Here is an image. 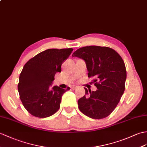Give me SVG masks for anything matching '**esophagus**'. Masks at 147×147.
Instances as JSON below:
<instances>
[{
	"mask_svg": "<svg viewBox=\"0 0 147 147\" xmlns=\"http://www.w3.org/2000/svg\"><path fill=\"white\" fill-rule=\"evenodd\" d=\"M76 88H77V86H73L71 87V90H76Z\"/></svg>",
	"mask_w": 147,
	"mask_h": 147,
	"instance_id": "obj_1",
	"label": "esophagus"
}]
</instances>
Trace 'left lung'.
I'll use <instances>...</instances> for the list:
<instances>
[{
	"mask_svg": "<svg viewBox=\"0 0 147 147\" xmlns=\"http://www.w3.org/2000/svg\"><path fill=\"white\" fill-rule=\"evenodd\" d=\"M72 56L85 61L88 78H93L96 91H88L78 101L80 110L93 119L107 117L120 101L125 88L127 71L123 60L108 47L90 46L73 53Z\"/></svg>",
	"mask_w": 147,
	"mask_h": 147,
	"instance_id": "8db88e82",
	"label": "left lung"
}]
</instances>
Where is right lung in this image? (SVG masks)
Instances as JSON below:
<instances>
[{"instance_id":"right-lung-1","label":"right lung","mask_w":147,"mask_h":147,"mask_svg":"<svg viewBox=\"0 0 147 147\" xmlns=\"http://www.w3.org/2000/svg\"><path fill=\"white\" fill-rule=\"evenodd\" d=\"M73 49H49L37 54L24 66L20 74L18 91L24 107L30 114L38 118L54 115L60 108L63 94L67 90L50 86L56 73Z\"/></svg>"}]
</instances>
